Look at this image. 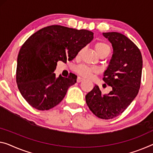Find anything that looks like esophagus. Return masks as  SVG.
Instances as JSON below:
<instances>
[{
    "instance_id": "1",
    "label": "esophagus",
    "mask_w": 153,
    "mask_h": 153,
    "mask_svg": "<svg viewBox=\"0 0 153 153\" xmlns=\"http://www.w3.org/2000/svg\"><path fill=\"white\" fill-rule=\"evenodd\" d=\"M83 81V79L81 78V77H78V78H77V79H76L77 83H81V82Z\"/></svg>"
}]
</instances>
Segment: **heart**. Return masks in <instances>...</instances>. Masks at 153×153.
Listing matches in <instances>:
<instances>
[{
	"instance_id": "obj_1",
	"label": "heart",
	"mask_w": 153,
	"mask_h": 153,
	"mask_svg": "<svg viewBox=\"0 0 153 153\" xmlns=\"http://www.w3.org/2000/svg\"><path fill=\"white\" fill-rule=\"evenodd\" d=\"M95 50L99 57L102 55H108L110 52V47L104 42H96L94 45ZM75 71L80 76L84 78H90L93 74L98 73V70L96 68L90 67L85 65H80L76 67Z\"/></svg>"
}]
</instances>
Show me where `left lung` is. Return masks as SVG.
Returning a JSON list of instances; mask_svg holds the SVG:
<instances>
[{
    "label": "left lung",
    "instance_id": "1",
    "mask_svg": "<svg viewBox=\"0 0 153 153\" xmlns=\"http://www.w3.org/2000/svg\"><path fill=\"white\" fill-rule=\"evenodd\" d=\"M102 34L111 42L114 50L103 77L112 90L108 94H102L96 85L85 96V100L96 116L109 120L123 113L137 95L143 62L140 49L127 37L117 32Z\"/></svg>",
    "mask_w": 153,
    "mask_h": 153
}]
</instances>
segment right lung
<instances>
[{
  "label": "right lung",
  "instance_id": "obj_1",
  "mask_svg": "<svg viewBox=\"0 0 153 153\" xmlns=\"http://www.w3.org/2000/svg\"><path fill=\"white\" fill-rule=\"evenodd\" d=\"M93 35L88 30L51 25L26 40L18 55L16 83L30 106L44 111L63 100L69 87L76 82V76L56 78L53 72L57 62L72 61L92 40Z\"/></svg>",
  "mask_w": 153,
  "mask_h": 153
}]
</instances>
